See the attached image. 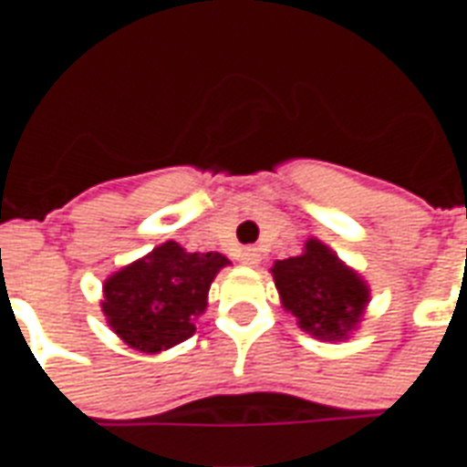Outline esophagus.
I'll use <instances>...</instances> for the list:
<instances>
[{
	"label": "esophagus",
	"instance_id": "1",
	"mask_svg": "<svg viewBox=\"0 0 467 467\" xmlns=\"http://www.w3.org/2000/svg\"><path fill=\"white\" fill-rule=\"evenodd\" d=\"M240 260H243L244 265H250V267H254V265L260 263V253H257L254 247H244L243 253H240Z\"/></svg>",
	"mask_w": 467,
	"mask_h": 467
}]
</instances>
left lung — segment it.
<instances>
[{
  "mask_svg": "<svg viewBox=\"0 0 467 467\" xmlns=\"http://www.w3.org/2000/svg\"><path fill=\"white\" fill-rule=\"evenodd\" d=\"M283 307L317 340H345L360 325L370 287L320 240H307L305 253L273 265Z\"/></svg>",
  "mask_w": 467,
  "mask_h": 467,
  "instance_id": "8db88e82",
  "label": "left lung"
}]
</instances>
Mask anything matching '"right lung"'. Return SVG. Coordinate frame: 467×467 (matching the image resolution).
Segmentation results:
<instances>
[{"instance_id":"1","label":"right lung","mask_w":467,"mask_h":467,"mask_svg":"<svg viewBox=\"0 0 467 467\" xmlns=\"http://www.w3.org/2000/svg\"><path fill=\"white\" fill-rule=\"evenodd\" d=\"M230 260L220 253H187L182 244L162 243L142 260L107 277L102 313L134 350L162 352L194 333V317L204 313L214 275Z\"/></svg>"}]
</instances>
